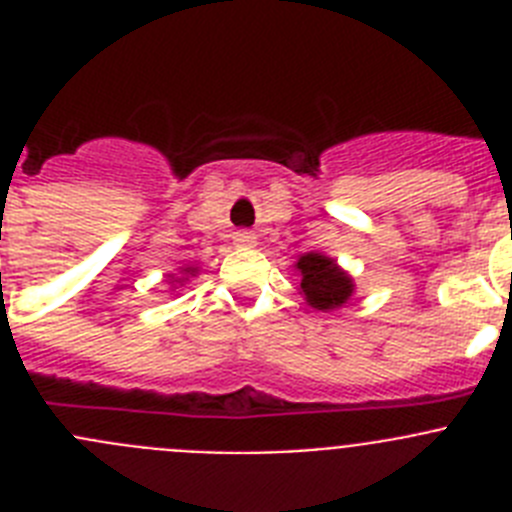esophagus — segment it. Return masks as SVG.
I'll use <instances>...</instances> for the list:
<instances>
[{"mask_svg": "<svg viewBox=\"0 0 512 512\" xmlns=\"http://www.w3.org/2000/svg\"><path fill=\"white\" fill-rule=\"evenodd\" d=\"M235 243L238 246H256V235L248 233V230H241V233H235Z\"/></svg>", "mask_w": 512, "mask_h": 512, "instance_id": "obj_1", "label": "esophagus"}]
</instances>
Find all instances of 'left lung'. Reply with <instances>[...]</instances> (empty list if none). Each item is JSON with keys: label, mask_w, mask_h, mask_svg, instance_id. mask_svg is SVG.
<instances>
[{"label": "left lung", "mask_w": 512, "mask_h": 512, "mask_svg": "<svg viewBox=\"0 0 512 512\" xmlns=\"http://www.w3.org/2000/svg\"><path fill=\"white\" fill-rule=\"evenodd\" d=\"M297 271H300V292L305 295L307 305L315 310H336L343 307L351 295H354V279L333 259L323 253H305L297 259Z\"/></svg>", "instance_id": "1"}]
</instances>
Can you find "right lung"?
Here are the masks:
<instances>
[{
	"label": "right lung",
	"instance_id": "1",
	"mask_svg": "<svg viewBox=\"0 0 512 512\" xmlns=\"http://www.w3.org/2000/svg\"><path fill=\"white\" fill-rule=\"evenodd\" d=\"M184 271H187V274H194V269H184Z\"/></svg>",
	"mask_w": 512,
	"mask_h": 512
}]
</instances>
